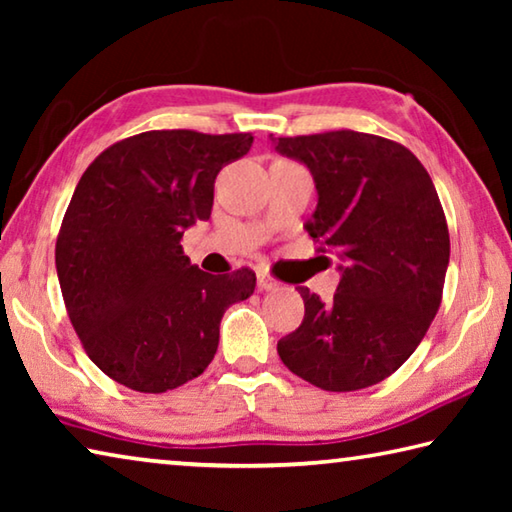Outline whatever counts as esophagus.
<instances>
[{
    "label": "esophagus",
    "mask_w": 512,
    "mask_h": 512,
    "mask_svg": "<svg viewBox=\"0 0 512 512\" xmlns=\"http://www.w3.org/2000/svg\"><path fill=\"white\" fill-rule=\"evenodd\" d=\"M257 287H259V291H273V289H277V280L268 273H259Z\"/></svg>",
    "instance_id": "obj_1"
}]
</instances>
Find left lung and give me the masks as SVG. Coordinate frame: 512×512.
Returning <instances> with one entry per match:
<instances>
[{
  "label": "left lung",
  "mask_w": 512,
  "mask_h": 512,
  "mask_svg": "<svg viewBox=\"0 0 512 512\" xmlns=\"http://www.w3.org/2000/svg\"><path fill=\"white\" fill-rule=\"evenodd\" d=\"M273 144L309 167L318 205L307 232L345 262L329 302L298 287L305 318L277 354L323 391L379 384L418 348L443 300L449 230L436 187L406 146L379 135L345 128Z\"/></svg>",
  "instance_id": "8db88e82"
}]
</instances>
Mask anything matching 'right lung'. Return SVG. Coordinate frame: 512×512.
<instances>
[{
    "mask_svg": "<svg viewBox=\"0 0 512 512\" xmlns=\"http://www.w3.org/2000/svg\"><path fill=\"white\" fill-rule=\"evenodd\" d=\"M250 133L146 131L99 153L79 180L56 239L69 320L101 372L140 393H167L210 366L232 302L255 291L250 268L210 275L180 239L207 221L223 164Z\"/></svg>",
    "mask_w": 512,
    "mask_h": 512,
    "instance_id": "add662e5",
    "label": "right lung"
}]
</instances>
